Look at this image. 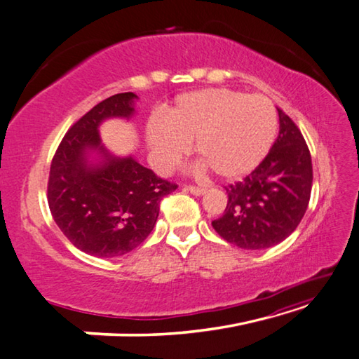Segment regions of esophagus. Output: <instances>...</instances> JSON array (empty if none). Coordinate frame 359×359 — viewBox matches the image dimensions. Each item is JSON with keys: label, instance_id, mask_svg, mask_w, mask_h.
Instances as JSON below:
<instances>
[{"label": "esophagus", "instance_id": "1", "mask_svg": "<svg viewBox=\"0 0 359 359\" xmlns=\"http://www.w3.org/2000/svg\"><path fill=\"white\" fill-rule=\"evenodd\" d=\"M185 191H189L191 194H194V196H201V194H203L207 191L205 188H202V187H194V185H187L185 187Z\"/></svg>", "mask_w": 359, "mask_h": 359}]
</instances>
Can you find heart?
Wrapping results in <instances>:
<instances>
[{
	"mask_svg": "<svg viewBox=\"0 0 359 359\" xmlns=\"http://www.w3.org/2000/svg\"><path fill=\"white\" fill-rule=\"evenodd\" d=\"M277 115L263 95L207 88L175 97L165 116L146 124V140L161 168L174 165L196 140V152L217 177L241 179L268 156Z\"/></svg>",
	"mask_w": 359,
	"mask_h": 359,
	"instance_id": "obj_1",
	"label": "heart"
}]
</instances>
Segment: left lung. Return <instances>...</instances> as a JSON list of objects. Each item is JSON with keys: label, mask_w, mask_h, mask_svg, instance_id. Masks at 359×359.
Returning a JSON list of instances; mask_svg holds the SVG:
<instances>
[{"label": "left lung", "mask_w": 359, "mask_h": 359, "mask_svg": "<svg viewBox=\"0 0 359 359\" xmlns=\"http://www.w3.org/2000/svg\"><path fill=\"white\" fill-rule=\"evenodd\" d=\"M277 110L280 132L276 143L248 177L226 187L227 207L212 222L219 236L241 249H268L286 240L310 202V149L292 119Z\"/></svg>", "instance_id": "obj_1"}]
</instances>
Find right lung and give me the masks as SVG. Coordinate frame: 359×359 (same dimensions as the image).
Segmentation results:
<instances>
[{
    "label": "right lung",
    "mask_w": 359,
    "mask_h": 359,
    "mask_svg": "<svg viewBox=\"0 0 359 359\" xmlns=\"http://www.w3.org/2000/svg\"><path fill=\"white\" fill-rule=\"evenodd\" d=\"M135 100L128 91L96 104L65 133L49 170L48 203L55 224L74 248L93 257L138 248L156 226L161 199L177 188L132 156H111L101 143V123L129 119ZM93 151L102 157L97 164L89 161Z\"/></svg>",
    "instance_id": "obj_1"
}]
</instances>
